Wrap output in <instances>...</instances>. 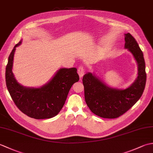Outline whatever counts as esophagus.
<instances>
[{"label":"esophagus","instance_id":"esophagus-1","mask_svg":"<svg viewBox=\"0 0 153 153\" xmlns=\"http://www.w3.org/2000/svg\"><path fill=\"white\" fill-rule=\"evenodd\" d=\"M77 74H79V76L80 77H82L83 76L84 74H85V70H84V68L83 67H79L78 69H77Z\"/></svg>","mask_w":153,"mask_h":153}]
</instances>
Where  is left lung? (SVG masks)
Wrapping results in <instances>:
<instances>
[{"mask_svg": "<svg viewBox=\"0 0 153 153\" xmlns=\"http://www.w3.org/2000/svg\"><path fill=\"white\" fill-rule=\"evenodd\" d=\"M125 48L133 54L138 66V76L134 83L123 90L112 89L91 73L83 77L87 105L95 115L104 118H116L130 109L141 98L145 89L147 74L143 54L132 35L125 34Z\"/></svg>", "mask_w": 153, "mask_h": 153, "instance_id": "left-lung-1", "label": "left lung"}]
</instances>
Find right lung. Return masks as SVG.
I'll list each match as a JSON object with an SVG mask.
<instances>
[{"label":"right lung","instance_id":"right-lung-1","mask_svg":"<svg viewBox=\"0 0 153 153\" xmlns=\"http://www.w3.org/2000/svg\"><path fill=\"white\" fill-rule=\"evenodd\" d=\"M8 57L6 67V84L13 101L25 115L35 119H47L56 116L62 108L73 84L79 79L76 68H62L49 82L40 88H28L17 82L12 73L16 47Z\"/></svg>","mask_w":153,"mask_h":153}]
</instances>
